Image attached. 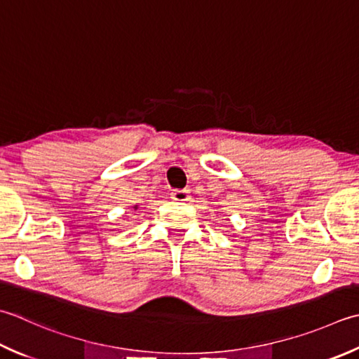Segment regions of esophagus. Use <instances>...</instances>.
<instances>
[{
	"label": "esophagus",
	"mask_w": 359,
	"mask_h": 359,
	"mask_svg": "<svg viewBox=\"0 0 359 359\" xmlns=\"http://www.w3.org/2000/svg\"><path fill=\"white\" fill-rule=\"evenodd\" d=\"M171 199L179 201V202H187L191 199V194H189V189H172Z\"/></svg>",
	"instance_id": "34e87169"
}]
</instances>
